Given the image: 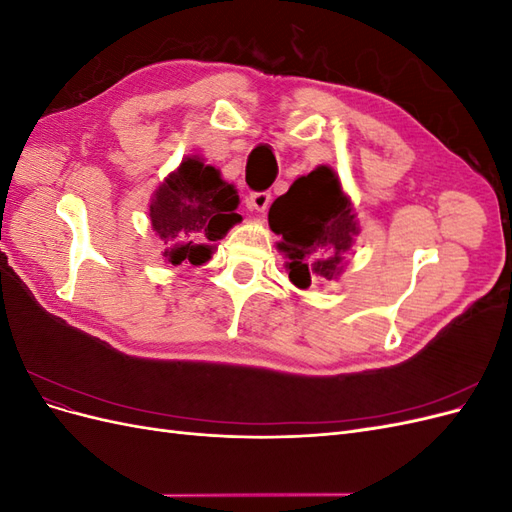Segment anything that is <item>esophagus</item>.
Wrapping results in <instances>:
<instances>
[{
  "label": "esophagus",
  "instance_id": "esophagus-1",
  "mask_svg": "<svg viewBox=\"0 0 512 512\" xmlns=\"http://www.w3.org/2000/svg\"><path fill=\"white\" fill-rule=\"evenodd\" d=\"M269 203H271V194L269 192H252L250 198H247V209L262 213V211H267Z\"/></svg>",
  "mask_w": 512,
  "mask_h": 512
}]
</instances>
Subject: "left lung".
<instances>
[{
  "mask_svg": "<svg viewBox=\"0 0 512 512\" xmlns=\"http://www.w3.org/2000/svg\"><path fill=\"white\" fill-rule=\"evenodd\" d=\"M269 226L280 235L286 252L288 277L307 288L312 277L333 280L342 271V258L359 235L350 200L329 166H318L299 177L269 209Z\"/></svg>",
  "mask_w": 512,
  "mask_h": 512,
  "instance_id": "1",
  "label": "left lung"
}]
</instances>
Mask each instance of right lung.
<instances>
[{"instance_id": "1", "label": "right lung", "mask_w": 512, "mask_h": 512, "mask_svg": "<svg viewBox=\"0 0 512 512\" xmlns=\"http://www.w3.org/2000/svg\"><path fill=\"white\" fill-rule=\"evenodd\" d=\"M237 205V190L218 170L198 158L183 160L149 207L151 226L166 245L164 260L170 265H181L183 260L192 265L207 262L213 247L194 243V239H222L232 224L241 222V215L235 213Z\"/></svg>"}]
</instances>
